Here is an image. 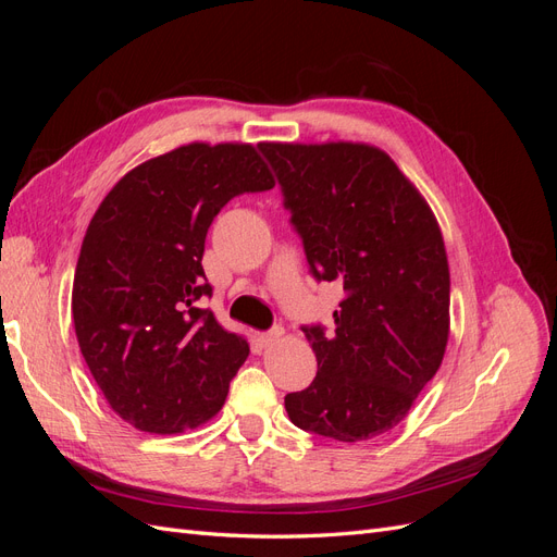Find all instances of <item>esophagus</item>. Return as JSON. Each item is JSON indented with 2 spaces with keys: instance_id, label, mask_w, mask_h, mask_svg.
I'll list each match as a JSON object with an SVG mask.
<instances>
[{
  "instance_id": "1",
  "label": "esophagus",
  "mask_w": 557,
  "mask_h": 557,
  "mask_svg": "<svg viewBox=\"0 0 557 557\" xmlns=\"http://www.w3.org/2000/svg\"><path fill=\"white\" fill-rule=\"evenodd\" d=\"M281 336H283V327H281V325H274L272 330H267V332L260 334V342H262L264 346H272V344L281 342Z\"/></svg>"
}]
</instances>
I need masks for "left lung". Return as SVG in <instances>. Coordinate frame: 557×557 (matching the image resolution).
Instances as JSON below:
<instances>
[{
  "label": "left lung",
  "mask_w": 557,
  "mask_h": 557,
  "mask_svg": "<svg viewBox=\"0 0 557 557\" xmlns=\"http://www.w3.org/2000/svg\"><path fill=\"white\" fill-rule=\"evenodd\" d=\"M276 172L309 274L339 281L334 332L301 325L318 374L285 395L307 432L364 442L393 430L440 369L450 276L428 201L383 150L364 144H260Z\"/></svg>",
  "instance_id": "left-lung-1"
}]
</instances>
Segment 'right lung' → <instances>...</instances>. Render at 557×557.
Masks as SVG:
<instances>
[{
	"mask_svg": "<svg viewBox=\"0 0 557 557\" xmlns=\"http://www.w3.org/2000/svg\"><path fill=\"white\" fill-rule=\"evenodd\" d=\"M274 188L248 144H188L113 185L74 276L78 346L111 409L141 432L176 434L221 411L248 358L244 336L199 299L207 232L230 199Z\"/></svg>",
	"mask_w": 557,
	"mask_h": 557,
	"instance_id": "obj_1",
	"label": "right lung"
}]
</instances>
